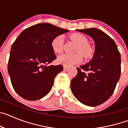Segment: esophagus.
<instances>
[{
	"mask_svg": "<svg viewBox=\"0 0 128 128\" xmlns=\"http://www.w3.org/2000/svg\"><path fill=\"white\" fill-rule=\"evenodd\" d=\"M63 68H64V70H66L68 68V66H66V65H63Z\"/></svg>",
	"mask_w": 128,
	"mask_h": 128,
	"instance_id": "34e87169",
	"label": "esophagus"
}]
</instances>
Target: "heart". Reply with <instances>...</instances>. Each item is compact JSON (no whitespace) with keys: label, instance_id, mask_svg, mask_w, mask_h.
Listing matches in <instances>:
<instances>
[{"label":"heart","instance_id":"b5f03b06","mask_svg":"<svg viewBox=\"0 0 128 128\" xmlns=\"http://www.w3.org/2000/svg\"><path fill=\"white\" fill-rule=\"evenodd\" d=\"M70 38L78 44L76 48V52L80 53H76L74 54H62L58 58V63L70 66L81 63L83 59L82 56L86 59H90L93 57L94 50L93 47L88 44V40L84 35L80 33H74L70 35ZM63 38L62 35L55 37L51 43L52 48L56 53L62 52L63 50Z\"/></svg>","mask_w":128,"mask_h":128}]
</instances>
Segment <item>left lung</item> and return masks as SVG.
Wrapping results in <instances>:
<instances>
[{"label":"left lung","mask_w":128,"mask_h":128,"mask_svg":"<svg viewBox=\"0 0 128 128\" xmlns=\"http://www.w3.org/2000/svg\"><path fill=\"white\" fill-rule=\"evenodd\" d=\"M77 30L93 38L95 52L88 63L77 68L78 74L71 81V90L83 104L99 106L112 96L119 80L120 54L112 38L102 30L96 28Z\"/></svg>","instance_id":"8db88e82"}]
</instances>
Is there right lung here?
Here are the masks:
<instances>
[{
  "label": "right lung",
  "instance_id": "obj_1",
  "mask_svg": "<svg viewBox=\"0 0 128 128\" xmlns=\"http://www.w3.org/2000/svg\"><path fill=\"white\" fill-rule=\"evenodd\" d=\"M69 31L48 23L24 30L13 44L8 72L13 88L20 97L36 100L50 91L62 65H48L56 59L51 43L55 37Z\"/></svg>",
  "mask_w": 128,
  "mask_h": 128
}]
</instances>
